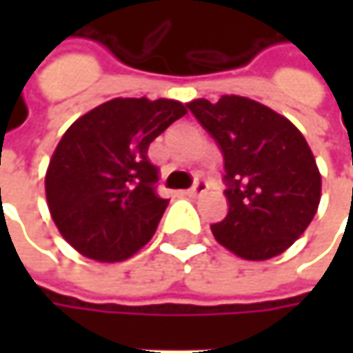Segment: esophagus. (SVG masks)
<instances>
[{"label":"esophagus","instance_id":"esophagus-1","mask_svg":"<svg viewBox=\"0 0 353 353\" xmlns=\"http://www.w3.org/2000/svg\"><path fill=\"white\" fill-rule=\"evenodd\" d=\"M206 190H208V183L202 181V179H196V183L192 184V188L186 190V194H188V196H200V194H204Z\"/></svg>","mask_w":353,"mask_h":353}]
</instances>
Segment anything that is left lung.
I'll use <instances>...</instances> for the list:
<instances>
[{
  "label": "left lung",
  "instance_id": "8db88e82",
  "mask_svg": "<svg viewBox=\"0 0 353 353\" xmlns=\"http://www.w3.org/2000/svg\"><path fill=\"white\" fill-rule=\"evenodd\" d=\"M224 157L228 216L214 237L250 261L281 255L303 236L320 202L314 155L287 117L263 103L222 96L186 103Z\"/></svg>",
  "mask_w": 353,
  "mask_h": 353
}]
</instances>
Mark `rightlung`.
<instances>
[{
  "instance_id": "1",
  "label": "right lung",
  "mask_w": 353,
  "mask_h": 353,
  "mask_svg": "<svg viewBox=\"0 0 353 353\" xmlns=\"http://www.w3.org/2000/svg\"><path fill=\"white\" fill-rule=\"evenodd\" d=\"M186 114L174 100L116 98L76 119L48 163L45 190L62 237L98 261H123L153 237L169 200L157 194L151 141Z\"/></svg>"
}]
</instances>
